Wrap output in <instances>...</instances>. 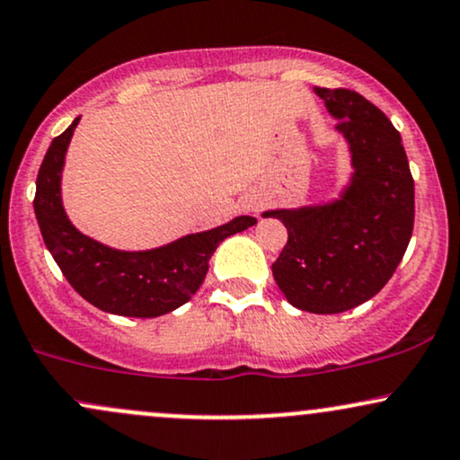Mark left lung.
Masks as SVG:
<instances>
[{
  "label": "left lung",
  "instance_id": "obj_1",
  "mask_svg": "<svg viewBox=\"0 0 460 460\" xmlns=\"http://www.w3.org/2000/svg\"><path fill=\"white\" fill-rule=\"evenodd\" d=\"M352 153L350 186L329 205L274 209L288 244L274 281L296 309L341 314L385 288L402 261L415 223V186L400 131L366 97L318 88Z\"/></svg>",
  "mask_w": 460,
  "mask_h": 460
}]
</instances>
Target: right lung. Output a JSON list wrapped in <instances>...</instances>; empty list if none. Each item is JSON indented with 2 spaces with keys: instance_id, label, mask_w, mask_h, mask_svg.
Instances as JSON below:
<instances>
[{
  "instance_id": "add662e5",
  "label": "right lung",
  "mask_w": 460,
  "mask_h": 460,
  "mask_svg": "<svg viewBox=\"0 0 460 460\" xmlns=\"http://www.w3.org/2000/svg\"><path fill=\"white\" fill-rule=\"evenodd\" d=\"M77 123L79 116L51 140L36 177L34 214L45 246L71 288L97 309L128 318H157L181 307L203 283L216 246L257 220L237 216L223 226L153 251L128 252L99 244L68 223L60 199L65 153Z\"/></svg>"
}]
</instances>
